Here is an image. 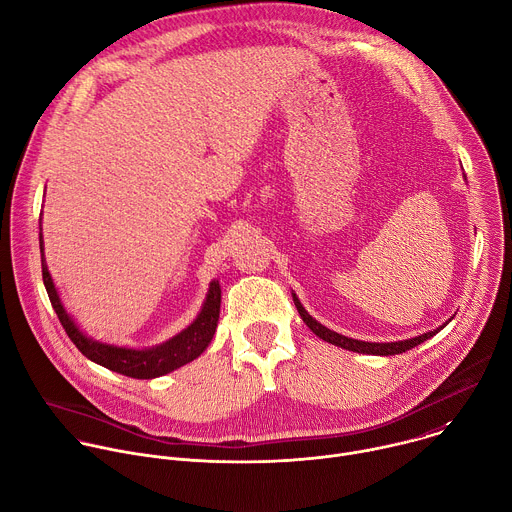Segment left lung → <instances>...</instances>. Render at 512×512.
<instances>
[{"label": "left lung", "mask_w": 512, "mask_h": 512, "mask_svg": "<svg viewBox=\"0 0 512 512\" xmlns=\"http://www.w3.org/2000/svg\"><path fill=\"white\" fill-rule=\"evenodd\" d=\"M293 303H295V307H297V311H299V315H301V319L305 321V325L317 335V337H321L323 342H329V344H333V346H337V348H344V350H350V352H358V354H370V356H394V354H402V352H408V350H412V348H416V346H420L422 342H426V339H430L432 335H436L444 325H440V327H436L434 331H428V333H424V335H418V337H412V339H404V342H392V344H374V342H360V339H352V337H346V335H342V333H335V331H331V329H327L325 325H321V323H317L305 309H303V305L299 303V299L295 297V293H293ZM450 321V319H448Z\"/></svg>", "instance_id": "8db88e82"}]
</instances>
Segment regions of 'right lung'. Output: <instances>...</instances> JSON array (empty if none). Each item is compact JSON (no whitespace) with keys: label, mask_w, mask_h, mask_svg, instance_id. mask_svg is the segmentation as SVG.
Instances as JSON below:
<instances>
[{"label":"right lung","mask_w":512,"mask_h":512,"mask_svg":"<svg viewBox=\"0 0 512 512\" xmlns=\"http://www.w3.org/2000/svg\"><path fill=\"white\" fill-rule=\"evenodd\" d=\"M40 249H42V235H40ZM42 277H44V285H46L48 297L52 301V307H54L62 327L66 329L68 337L74 342V346L88 360H92L116 374L128 376V378H136V380L158 378V376H164L168 372H173V370L197 360L211 344V339L217 329L219 307H221V287H219V281H213L199 317L185 331H181L173 339H168L166 344L150 348V350H128V348H116V346L92 342V339H88L76 327L72 317L66 313L64 305L58 297V291L52 283V277L48 273V267L44 263V255H42Z\"/></svg>","instance_id":"obj_1"}]
</instances>
